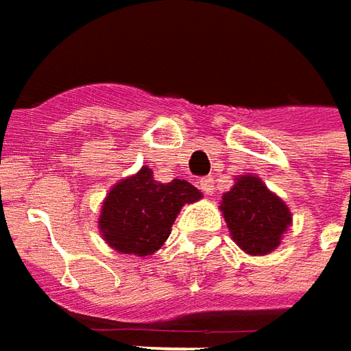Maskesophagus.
I'll list each match as a JSON object with an SVG mask.
<instances>
[{"mask_svg":"<svg viewBox=\"0 0 351 351\" xmlns=\"http://www.w3.org/2000/svg\"><path fill=\"white\" fill-rule=\"evenodd\" d=\"M200 191L204 192V194H212L214 192V178L212 176H204V178H200Z\"/></svg>","mask_w":351,"mask_h":351,"instance_id":"34e87169","label":"esophagus"}]
</instances>
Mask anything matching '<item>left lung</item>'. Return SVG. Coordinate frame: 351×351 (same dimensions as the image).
I'll return each instance as SVG.
<instances>
[{
    "label": "left lung",
    "instance_id": "obj_1",
    "mask_svg": "<svg viewBox=\"0 0 351 351\" xmlns=\"http://www.w3.org/2000/svg\"><path fill=\"white\" fill-rule=\"evenodd\" d=\"M220 210L232 239L250 255H267L281 245L293 214L259 176L241 175L221 196Z\"/></svg>",
    "mask_w": 351,
    "mask_h": 351
}]
</instances>
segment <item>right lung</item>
<instances>
[{"mask_svg":"<svg viewBox=\"0 0 351 351\" xmlns=\"http://www.w3.org/2000/svg\"><path fill=\"white\" fill-rule=\"evenodd\" d=\"M202 198L191 182L155 180L149 167L114 184L101 202L98 228L115 252L147 257L160 250L180 208Z\"/></svg>","mask_w":351,"mask_h":351,"instance_id":"obj_1","label":"right lung"}]
</instances>
